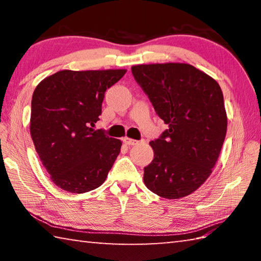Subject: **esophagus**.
<instances>
[{
  "instance_id": "34e87169",
  "label": "esophagus",
  "mask_w": 261,
  "mask_h": 261,
  "mask_svg": "<svg viewBox=\"0 0 261 261\" xmlns=\"http://www.w3.org/2000/svg\"><path fill=\"white\" fill-rule=\"evenodd\" d=\"M123 141H124V143H125L126 145H131V146H134V145H137V144L139 143L138 140L132 139V138H127V137H125V138L123 139Z\"/></svg>"
}]
</instances>
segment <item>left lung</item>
I'll use <instances>...</instances> for the list:
<instances>
[{"mask_svg": "<svg viewBox=\"0 0 261 261\" xmlns=\"http://www.w3.org/2000/svg\"><path fill=\"white\" fill-rule=\"evenodd\" d=\"M132 74L168 124L152 140L154 159L144 168L148 190L167 199L189 196L212 174L227 134L221 87L185 63L141 64Z\"/></svg>", "mask_w": 261, "mask_h": 261, "instance_id": "1", "label": "left lung"}]
</instances>
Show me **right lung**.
Segmentation results:
<instances>
[{
  "mask_svg": "<svg viewBox=\"0 0 261 261\" xmlns=\"http://www.w3.org/2000/svg\"><path fill=\"white\" fill-rule=\"evenodd\" d=\"M126 70H62L35 87L30 131L39 158L57 187L71 193L99 188L122 141L94 130L105 92Z\"/></svg>",
  "mask_w": 261,
  "mask_h": 261,
  "instance_id": "add662e5",
  "label": "right lung"
}]
</instances>
